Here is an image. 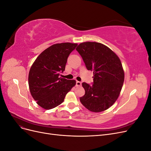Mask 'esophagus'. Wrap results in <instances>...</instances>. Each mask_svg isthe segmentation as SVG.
I'll return each instance as SVG.
<instances>
[{"instance_id": "esophagus-1", "label": "esophagus", "mask_w": 151, "mask_h": 151, "mask_svg": "<svg viewBox=\"0 0 151 151\" xmlns=\"http://www.w3.org/2000/svg\"><path fill=\"white\" fill-rule=\"evenodd\" d=\"M81 84H82L81 82H80V81H76V86H81Z\"/></svg>"}]
</instances>
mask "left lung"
Returning <instances> with one entry per match:
<instances>
[{"label":"left lung","instance_id":"left-lung-1","mask_svg":"<svg viewBox=\"0 0 151 151\" xmlns=\"http://www.w3.org/2000/svg\"><path fill=\"white\" fill-rule=\"evenodd\" d=\"M76 50L94 75L92 85L82 84L85 94L80 98L81 103L91 111L106 110L116 101L124 82L120 58L110 48L97 42L82 43Z\"/></svg>","mask_w":151,"mask_h":151}]
</instances>
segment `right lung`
<instances>
[{
    "instance_id": "right-lung-1",
    "label": "right lung",
    "mask_w": 151,
    "mask_h": 151,
    "mask_svg": "<svg viewBox=\"0 0 151 151\" xmlns=\"http://www.w3.org/2000/svg\"><path fill=\"white\" fill-rule=\"evenodd\" d=\"M77 43H62L52 45L41 53L32 65L28 84L32 97L45 109L55 108L63 103L74 87L75 80L59 77L65 70L67 58Z\"/></svg>"
}]
</instances>
